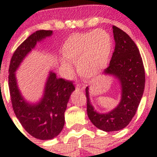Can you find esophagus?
<instances>
[{"instance_id": "obj_1", "label": "esophagus", "mask_w": 157, "mask_h": 157, "mask_svg": "<svg viewBox=\"0 0 157 157\" xmlns=\"http://www.w3.org/2000/svg\"><path fill=\"white\" fill-rule=\"evenodd\" d=\"M76 89L77 90H80V91H83L85 89V85L83 83H78L77 85Z\"/></svg>"}]
</instances>
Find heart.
<instances>
[{
  "mask_svg": "<svg viewBox=\"0 0 157 157\" xmlns=\"http://www.w3.org/2000/svg\"><path fill=\"white\" fill-rule=\"evenodd\" d=\"M112 38L105 30L73 34L63 45L62 54L66 60L77 63V71L85 78L93 79L100 75L109 63ZM63 67L70 72L71 67L63 62Z\"/></svg>",
  "mask_w": 157,
  "mask_h": 157,
  "instance_id": "b5f03b06",
  "label": "heart"
}]
</instances>
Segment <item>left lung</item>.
I'll use <instances>...</instances> for the list:
<instances>
[{"label": "left lung", "mask_w": 157, "mask_h": 157, "mask_svg": "<svg viewBox=\"0 0 157 157\" xmlns=\"http://www.w3.org/2000/svg\"><path fill=\"white\" fill-rule=\"evenodd\" d=\"M115 48L109 66L104 70L113 75L122 86V99L117 107L107 113L94 110L89 100V87L86 88L87 114L91 122L100 130L116 131L124 128L134 117L143 94L145 75L143 62L137 46L128 34L113 26Z\"/></svg>", "instance_id": "8db88e82"}]
</instances>
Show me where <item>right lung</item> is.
Segmentation results:
<instances>
[{
    "label": "right lung",
    "mask_w": 157,
    "mask_h": 157,
    "mask_svg": "<svg viewBox=\"0 0 157 157\" xmlns=\"http://www.w3.org/2000/svg\"><path fill=\"white\" fill-rule=\"evenodd\" d=\"M52 34L51 30H39L32 34L16 48L9 68V88L14 112L29 134L42 140H52L63 130L64 113L75 86L72 80L57 78L55 73L50 72L44 98L37 105H30L24 101L17 89L15 71L37 41Z\"/></svg>",
    "instance_id": "obj_1"
}]
</instances>
